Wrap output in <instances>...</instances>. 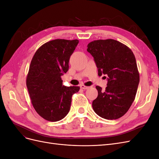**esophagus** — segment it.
Wrapping results in <instances>:
<instances>
[{
  "instance_id": "obj_1",
  "label": "esophagus",
  "mask_w": 159,
  "mask_h": 159,
  "mask_svg": "<svg viewBox=\"0 0 159 159\" xmlns=\"http://www.w3.org/2000/svg\"><path fill=\"white\" fill-rule=\"evenodd\" d=\"M80 88L83 89H88L89 88V87H88V86H85L84 85H80Z\"/></svg>"
}]
</instances>
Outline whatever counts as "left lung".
Wrapping results in <instances>:
<instances>
[{
	"mask_svg": "<svg viewBox=\"0 0 159 159\" xmlns=\"http://www.w3.org/2000/svg\"><path fill=\"white\" fill-rule=\"evenodd\" d=\"M87 51L93 57L98 75L108 76L105 91L96 86L98 96L92 103L94 111L109 120L121 117L134 102L139 84L135 57L129 48L113 39L91 42Z\"/></svg>",
	"mask_w": 159,
	"mask_h": 159,
	"instance_id": "8db88e82",
	"label": "left lung"
}]
</instances>
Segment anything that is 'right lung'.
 I'll return each instance as SVG.
<instances>
[{"instance_id":"right-lung-1","label":"right lung","mask_w":159,"mask_h":159,"mask_svg":"<svg viewBox=\"0 0 159 159\" xmlns=\"http://www.w3.org/2000/svg\"><path fill=\"white\" fill-rule=\"evenodd\" d=\"M78 40L56 39L45 43L34 55L26 78L32 104L38 114L55 122L70 111L72 95L80 87H66L61 76L69 69L70 57Z\"/></svg>"}]
</instances>
